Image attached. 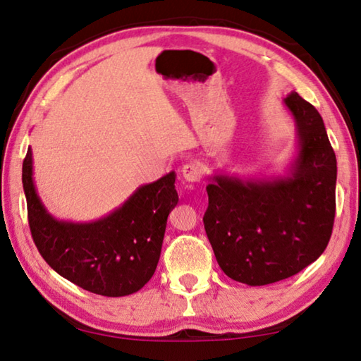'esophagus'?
<instances>
[{"mask_svg":"<svg viewBox=\"0 0 361 361\" xmlns=\"http://www.w3.org/2000/svg\"><path fill=\"white\" fill-rule=\"evenodd\" d=\"M181 175L183 178L189 183H197L200 181V178H202V170H200L199 164L189 162L181 167Z\"/></svg>","mask_w":361,"mask_h":361,"instance_id":"obj_1","label":"esophagus"}]
</instances>
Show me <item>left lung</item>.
<instances>
[{
  "mask_svg": "<svg viewBox=\"0 0 361 361\" xmlns=\"http://www.w3.org/2000/svg\"><path fill=\"white\" fill-rule=\"evenodd\" d=\"M296 122L298 157L288 176L215 175L207 186V237L219 267L261 286L301 272L325 252L336 213V154L320 113L298 92L283 100Z\"/></svg>",
  "mask_w": 361,
  "mask_h": 361,
  "instance_id": "1",
  "label": "left lung"
}]
</instances>
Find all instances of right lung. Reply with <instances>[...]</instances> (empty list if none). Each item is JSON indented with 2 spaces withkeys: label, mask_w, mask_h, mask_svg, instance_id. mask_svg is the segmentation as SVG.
<instances>
[{
  "label": "right lung",
  "mask_w": 361,
  "mask_h": 361,
  "mask_svg": "<svg viewBox=\"0 0 361 361\" xmlns=\"http://www.w3.org/2000/svg\"><path fill=\"white\" fill-rule=\"evenodd\" d=\"M22 183L33 242L57 274L109 298L132 295L149 282L161 256L169 213L178 204L175 172L140 186L119 209L92 223L59 221L49 215L35 189L30 148Z\"/></svg>",
  "instance_id": "right-lung-1"
}]
</instances>
